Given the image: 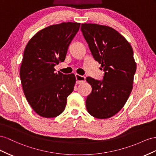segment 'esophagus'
<instances>
[{"mask_svg": "<svg viewBox=\"0 0 156 156\" xmlns=\"http://www.w3.org/2000/svg\"><path fill=\"white\" fill-rule=\"evenodd\" d=\"M75 76H76V83L77 84L82 83L86 81V77L83 76H81V75H79L78 74H76Z\"/></svg>", "mask_w": 156, "mask_h": 156, "instance_id": "esophagus-1", "label": "esophagus"}]
</instances>
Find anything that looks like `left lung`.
I'll use <instances>...</instances> for the list:
<instances>
[{"label":"left lung","instance_id":"8db88e82","mask_svg":"<svg viewBox=\"0 0 156 156\" xmlns=\"http://www.w3.org/2000/svg\"><path fill=\"white\" fill-rule=\"evenodd\" d=\"M81 30L93 57L104 71L102 80L86 78L92 87L86 99V108L96 118H109L123 108L132 91L136 69L133 48L110 27L84 23Z\"/></svg>","mask_w":156,"mask_h":156}]
</instances>
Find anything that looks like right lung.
<instances>
[{"label": "right lung", "instance_id": "1", "mask_svg": "<svg viewBox=\"0 0 156 156\" xmlns=\"http://www.w3.org/2000/svg\"><path fill=\"white\" fill-rule=\"evenodd\" d=\"M80 26L73 22L49 26L34 35L25 47L21 82L28 103L42 117L60 115L74 90V74L56 73L54 66L65 61Z\"/></svg>", "mask_w": 156, "mask_h": 156}]
</instances>
